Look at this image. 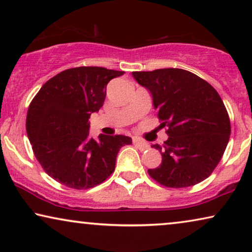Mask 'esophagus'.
Returning a JSON list of instances; mask_svg holds the SVG:
<instances>
[{
  "instance_id": "obj_1",
  "label": "esophagus",
  "mask_w": 252,
  "mask_h": 252,
  "mask_svg": "<svg viewBox=\"0 0 252 252\" xmlns=\"http://www.w3.org/2000/svg\"><path fill=\"white\" fill-rule=\"evenodd\" d=\"M133 143L135 144L136 147H139L141 150H147L149 149V143L146 142V141L139 139V137H133Z\"/></svg>"
}]
</instances>
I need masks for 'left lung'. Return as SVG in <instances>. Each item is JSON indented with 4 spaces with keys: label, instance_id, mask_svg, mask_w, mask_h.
I'll use <instances>...</instances> for the list:
<instances>
[{
    "label": "left lung",
    "instance_id": "1",
    "mask_svg": "<svg viewBox=\"0 0 252 252\" xmlns=\"http://www.w3.org/2000/svg\"><path fill=\"white\" fill-rule=\"evenodd\" d=\"M137 84L150 93L160 126H167L161 164L148 173L171 188L194 186L209 177L228 144L230 123L218 93L191 72L159 68L132 72Z\"/></svg>",
    "mask_w": 252,
    "mask_h": 252
}]
</instances>
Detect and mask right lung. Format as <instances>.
<instances>
[{
    "label": "right lung",
    "instance_id": "obj_1",
    "mask_svg": "<svg viewBox=\"0 0 252 252\" xmlns=\"http://www.w3.org/2000/svg\"><path fill=\"white\" fill-rule=\"evenodd\" d=\"M125 72L97 66L68 68L44 84L31 102L26 132L34 155L55 180L74 189L95 187L115 171L125 135L89 136V117L105 99L106 85Z\"/></svg>",
    "mask_w": 252,
    "mask_h": 252
}]
</instances>
